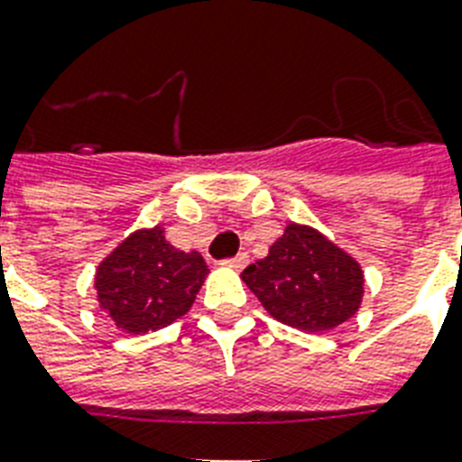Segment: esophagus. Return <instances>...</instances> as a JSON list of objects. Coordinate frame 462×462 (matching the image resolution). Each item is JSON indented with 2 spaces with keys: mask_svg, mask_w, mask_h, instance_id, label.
Here are the masks:
<instances>
[{
  "mask_svg": "<svg viewBox=\"0 0 462 462\" xmlns=\"http://www.w3.org/2000/svg\"><path fill=\"white\" fill-rule=\"evenodd\" d=\"M246 263H249V254L246 252H239L237 256H232V259H225L223 261V266H230V268H245Z\"/></svg>",
  "mask_w": 462,
  "mask_h": 462,
  "instance_id": "obj_1",
  "label": "esophagus"
}]
</instances>
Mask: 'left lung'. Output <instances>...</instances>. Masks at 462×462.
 <instances>
[{
	"label": "left lung",
	"mask_w": 462,
	"mask_h": 462,
	"mask_svg": "<svg viewBox=\"0 0 462 462\" xmlns=\"http://www.w3.org/2000/svg\"><path fill=\"white\" fill-rule=\"evenodd\" d=\"M242 281L273 319L311 333L347 321L365 292L357 261L321 232L295 223L285 227L266 259L245 268Z\"/></svg>",
	"instance_id": "8db88e82"
}]
</instances>
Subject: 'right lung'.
<instances>
[{"label": "right lung", "mask_w": 462, "mask_h": 462, "mask_svg": "<svg viewBox=\"0 0 462 462\" xmlns=\"http://www.w3.org/2000/svg\"><path fill=\"white\" fill-rule=\"evenodd\" d=\"M206 275L201 254L174 249L153 227L129 235L97 266L96 290L115 326L139 336L187 314Z\"/></svg>", "instance_id": "1"}]
</instances>
